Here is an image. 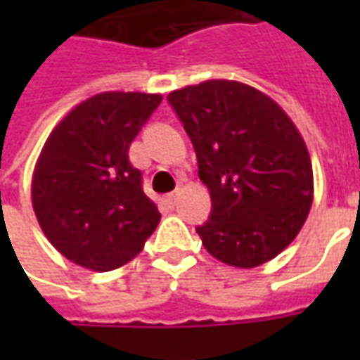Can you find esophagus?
Segmentation results:
<instances>
[{
    "mask_svg": "<svg viewBox=\"0 0 360 360\" xmlns=\"http://www.w3.org/2000/svg\"><path fill=\"white\" fill-rule=\"evenodd\" d=\"M177 198H179V193L175 191V193H169V195L164 196V202L169 206V208H173L175 204H177Z\"/></svg>",
    "mask_w": 360,
    "mask_h": 360,
    "instance_id": "obj_1",
    "label": "esophagus"
}]
</instances>
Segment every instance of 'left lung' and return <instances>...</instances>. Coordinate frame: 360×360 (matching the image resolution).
I'll return each instance as SVG.
<instances>
[{
    "label": "left lung",
    "instance_id": "1",
    "mask_svg": "<svg viewBox=\"0 0 360 360\" xmlns=\"http://www.w3.org/2000/svg\"><path fill=\"white\" fill-rule=\"evenodd\" d=\"M167 100L210 191V219L196 227L204 249L235 268L270 262L299 235L314 198L299 129L270 96L239 81L191 84Z\"/></svg>",
    "mask_w": 360,
    "mask_h": 360
}]
</instances>
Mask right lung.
Listing matches in <instances>:
<instances>
[{"instance_id": "add662e5", "label": "right lung", "mask_w": 360, "mask_h": 360, "mask_svg": "<svg viewBox=\"0 0 360 360\" xmlns=\"http://www.w3.org/2000/svg\"><path fill=\"white\" fill-rule=\"evenodd\" d=\"M162 94L102 92L53 127L32 173L44 235L75 264L110 271L131 262L162 214L142 191L129 146Z\"/></svg>"}]
</instances>
